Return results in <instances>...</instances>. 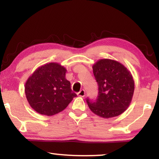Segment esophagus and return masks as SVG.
<instances>
[{"instance_id": "34e87169", "label": "esophagus", "mask_w": 159, "mask_h": 159, "mask_svg": "<svg viewBox=\"0 0 159 159\" xmlns=\"http://www.w3.org/2000/svg\"><path fill=\"white\" fill-rule=\"evenodd\" d=\"M78 95H79V97H82V98H84V97L85 96V92L84 90H81L80 91V92L78 93Z\"/></svg>"}]
</instances>
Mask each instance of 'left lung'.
<instances>
[{"label":"left lung","mask_w":159,"mask_h":159,"mask_svg":"<svg viewBox=\"0 0 159 159\" xmlns=\"http://www.w3.org/2000/svg\"><path fill=\"white\" fill-rule=\"evenodd\" d=\"M98 84L95 101L87 99L88 105L94 114L109 118L124 112L133 99L134 82L130 71L121 63L109 59H102L93 66Z\"/></svg>","instance_id":"1"}]
</instances>
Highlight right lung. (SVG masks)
Here are the masks:
<instances>
[{
	"mask_svg": "<svg viewBox=\"0 0 159 159\" xmlns=\"http://www.w3.org/2000/svg\"><path fill=\"white\" fill-rule=\"evenodd\" d=\"M66 69L57 62L40 66L29 77L25 86L31 108L40 114L55 115L66 108L76 94L65 78Z\"/></svg>",
	"mask_w": 159,
	"mask_h": 159,
	"instance_id": "right-lung-1",
	"label": "right lung"
}]
</instances>
